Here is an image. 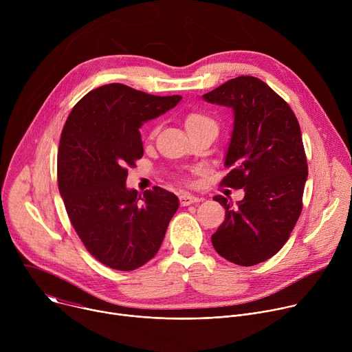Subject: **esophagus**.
<instances>
[{
  "mask_svg": "<svg viewBox=\"0 0 352 352\" xmlns=\"http://www.w3.org/2000/svg\"><path fill=\"white\" fill-rule=\"evenodd\" d=\"M200 200H202V199H200L199 196H195V195H190V193H182L179 196V202H181L182 206H189L192 204H197V202H200Z\"/></svg>",
  "mask_w": 352,
  "mask_h": 352,
  "instance_id": "34e87169",
  "label": "esophagus"
}]
</instances>
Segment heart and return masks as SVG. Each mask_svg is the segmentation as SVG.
<instances>
[{"label": "heart", "instance_id": "1", "mask_svg": "<svg viewBox=\"0 0 352 352\" xmlns=\"http://www.w3.org/2000/svg\"><path fill=\"white\" fill-rule=\"evenodd\" d=\"M185 126L188 133L192 132H199V131H206V129H213L217 131V122L206 113L204 111H192L185 117ZM156 133V128L150 131V136H153Z\"/></svg>", "mask_w": 352, "mask_h": 352}]
</instances>
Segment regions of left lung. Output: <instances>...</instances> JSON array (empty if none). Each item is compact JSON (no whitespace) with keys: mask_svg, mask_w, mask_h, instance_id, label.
I'll return each instance as SVG.
<instances>
[{"mask_svg":"<svg viewBox=\"0 0 352 352\" xmlns=\"http://www.w3.org/2000/svg\"><path fill=\"white\" fill-rule=\"evenodd\" d=\"M234 111V129L221 185L243 189L236 205L217 195L226 219L212 235L216 252L231 263L254 266L274 256L302 210L308 164L302 135L289 106L263 80L238 76L204 94Z\"/></svg>","mask_w":352,"mask_h":352,"instance_id":"1","label":"left lung"}]
</instances>
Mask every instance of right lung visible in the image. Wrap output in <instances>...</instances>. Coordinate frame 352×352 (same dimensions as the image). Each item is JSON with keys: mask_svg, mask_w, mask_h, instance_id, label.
<instances>
[{"mask_svg": "<svg viewBox=\"0 0 352 352\" xmlns=\"http://www.w3.org/2000/svg\"><path fill=\"white\" fill-rule=\"evenodd\" d=\"M181 96H153L121 83L93 89L72 109L58 148V188L85 248L107 267L131 272L159 252L178 197L125 185L143 156L139 128L174 109Z\"/></svg>", "mask_w": 352, "mask_h": 352, "instance_id": "right-lung-1", "label": "right lung"}]
</instances>
